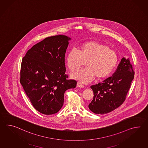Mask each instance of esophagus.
<instances>
[{"label": "esophagus", "instance_id": "esophagus-1", "mask_svg": "<svg viewBox=\"0 0 148 148\" xmlns=\"http://www.w3.org/2000/svg\"><path fill=\"white\" fill-rule=\"evenodd\" d=\"M77 86L78 87H79V88H84V85L82 84V83H80L79 82H77Z\"/></svg>", "mask_w": 148, "mask_h": 148}]
</instances>
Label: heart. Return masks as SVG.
<instances>
[{"label": "heart", "mask_w": 148, "mask_h": 148, "mask_svg": "<svg viewBox=\"0 0 148 148\" xmlns=\"http://www.w3.org/2000/svg\"><path fill=\"white\" fill-rule=\"evenodd\" d=\"M86 61L87 68L72 75L83 83L90 82L95 77L98 79L108 77L118 65L119 56L104 44L90 40L79 44L77 50L69 51L66 57L67 67L73 73L81 69Z\"/></svg>", "instance_id": "obj_1"}]
</instances>
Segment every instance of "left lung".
Returning a JSON list of instances; mask_svg holds the SVG:
<instances>
[{
	"label": "left lung",
	"instance_id": "8db88e82",
	"mask_svg": "<svg viewBox=\"0 0 148 148\" xmlns=\"http://www.w3.org/2000/svg\"><path fill=\"white\" fill-rule=\"evenodd\" d=\"M134 77L130 59L123 57L112 76L90 87L94 95L88 105L90 111L104 114L119 108L126 99Z\"/></svg>",
	"mask_w": 148,
	"mask_h": 148
}]
</instances>
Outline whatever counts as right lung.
I'll use <instances>...</instances> for the list:
<instances>
[{"mask_svg":"<svg viewBox=\"0 0 148 148\" xmlns=\"http://www.w3.org/2000/svg\"><path fill=\"white\" fill-rule=\"evenodd\" d=\"M65 35L47 37L27 51L22 59L20 81L34 108L51 115L61 109L64 94L77 82L68 79L65 53L69 41Z\"/></svg>","mask_w":148,"mask_h":148,"instance_id":"right-lung-1","label":"right lung"}]
</instances>
